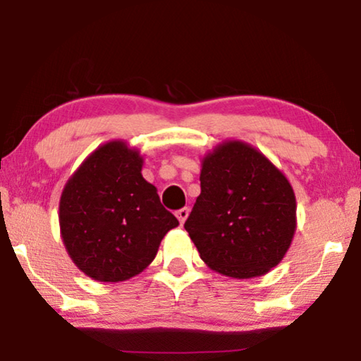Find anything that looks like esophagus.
<instances>
[{"mask_svg":"<svg viewBox=\"0 0 361 361\" xmlns=\"http://www.w3.org/2000/svg\"><path fill=\"white\" fill-rule=\"evenodd\" d=\"M188 214H190V208H181V209H178V212H176V218H178V220H180L181 225H183V223L186 221V218H188Z\"/></svg>","mask_w":361,"mask_h":361,"instance_id":"1","label":"esophagus"}]
</instances>
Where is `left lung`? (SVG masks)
<instances>
[{
  "instance_id": "left-lung-1",
  "label": "left lung",
  "mask_w": 361,
  "mask_h": 361,
  "mask_svg": "<svg viewBox=\"0 0 361 361\" xmlns=\"http://www.w3.org/2000/svg\"><path fill=\"white\" fill-rule=\"evenodd\" d=\"M202 193L185 230L209 268L255 278L288 252L296 230V200L286 176L243 141H223L202 161Z\"/></svg>"
}]
</instances>
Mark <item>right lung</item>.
<instances>
[{
	"label": "right lung",
	"mask_w": 361,
	"mask_h": 361,
	"mask_svg": "<svg viewBox=\"0 0 361 361\" xmlns=\"http://www.w3.org/2000/svg\"><path fill=\"white\" fill-rule=\"evenodd\" d=\"M143 157L109 141L81 163L61 193L59 228L66 252L97 281H125L153 262L180 225L141 175Z\"/></svg>",
	"instance_id": "1"
}]
</instances>
